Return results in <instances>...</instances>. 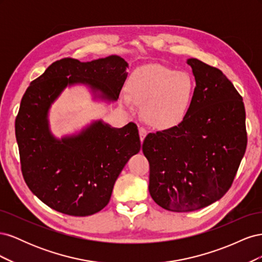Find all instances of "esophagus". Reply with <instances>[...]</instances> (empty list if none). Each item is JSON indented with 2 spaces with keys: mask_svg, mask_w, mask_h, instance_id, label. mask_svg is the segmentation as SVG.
<instances>
[{
  "mask_svg": "<svg viewBox=\"0 0 262 262\" xmlns=\"http://www.w3.org/2000/svg\"><path fill=\"white\" fill-rule=\"evenodd\" d=\"M139 134H140V139H141V141L143 142L144 138L146 137V134H147V131H146V129H145V128H143V126H140V128H139Z\"/></svg>",
  "mask_w": 262,
  "mask_h": 262,
  "instance_id": "34e87169",
  "label": "esophagus"
}]
</instances>
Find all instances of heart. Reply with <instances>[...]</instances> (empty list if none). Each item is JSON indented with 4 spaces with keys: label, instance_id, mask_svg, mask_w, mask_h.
Instances as JSON below:
<instances>
[{
    "label": "heart",
    "instance_id": "heart-1",
    "mask_svg": "<svg viewBox=\"0 0 262 262\" xmlns=\"http://www.w3.org/2000/svg\"><path fill=\"white\" fill-rule=\"evenodd\" d=\"M193 96L194 82L188 73L153 63L134 71L121 101L129 109L134 102L143 104L145 121L154 128L168 129L184 120Z\"/></svg>",
    "mask_w": 262,
    "mask_h": 262
}]
</instances>
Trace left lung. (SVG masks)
Here are the masks:
<instances>
[{"instance_id": "8db88e82", "label": "left lung", "mask_w": 262, "mask_h": 262, "mask_svg": "<svg viewBox=\"0 0 262 262\" xmlns=\"http://www.w3.org/2000/svg\"><path fill=\"white\" fill-rule=\"evenodd\" d=\"M195 80L189 112L178 125L148 133V191L165 210L189 212L220 200L231 188L247 146L243 97L221 70L187 60Z\"/></svg>"}]
</instances>
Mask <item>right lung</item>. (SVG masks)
Segmentation results:
<instances>
[{"instance_id": "1", "label": "right lung", "mask_w": 262, "mask_h": 262, "mask_svg": "<svg viewBox=\"0 0 262 262\" xmlns=\"http://www.w3.org/2000/svg\"><path fill=\"white\" fill-rule=\"evenodd\" d=\"M118 55L80 62H53L30 83L15 120L24 180L51 209L73 216L92 215L108 204L114 185L141 141L136 123L116 129L101 120L77 136L55 139L48 124L52 102L68 85L87 84L108 100H117L126 78Z\"/></svg>"}]
</instances>
